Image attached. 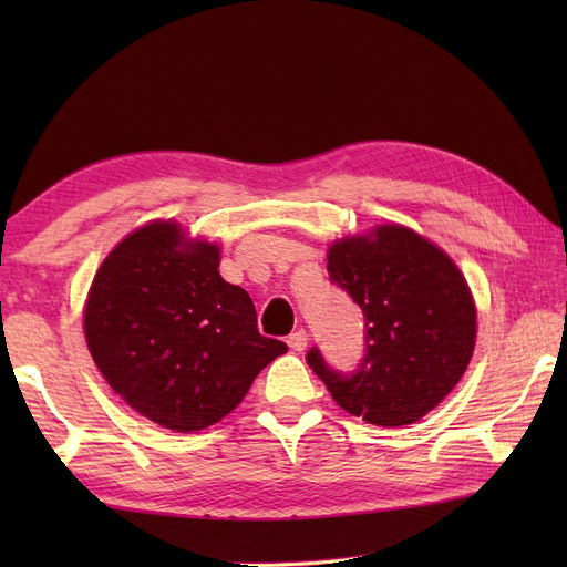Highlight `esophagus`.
Listing matches in <instances>:
<instances>
[{"label": "esophagus", "instance_id": "1", "mask_svg": "<svg viewBox=\"0 0 567 567\" xmlns=\"http://www.w3.org/2000/svg\"><path fill=\"white\" fill-rule=\"evenodd\" d=\"M307 331L299 329V331H292L290 336H287V346L292 348V351H305L307 348Z\"/></svg>", "mask_w": 567, "mask_h": 567}]
</instances>
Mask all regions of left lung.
I'll list each match as a JSON object with an SVG mask.
<instances>
[{"mask_svg": "<svg viewBox=\"0 0 567 567\" xmlns=\"http://www.w3.org/2000/svg\"><path fill=\"white\" fill-rule=\"evenodd\" d=\"M329 277L363 309L365 353L341 372L309 348L307 363L348 414L414 424L449 394L475 348V305L441 248L404 226H380L329 250Z\"/></svg>", "mask_w": 567, "mask_h": 567, "instance_id": "left-lung-1", "label": "left lung"}]
</instances>
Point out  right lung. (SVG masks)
Here are the masks:
<instances>
[{
	"label": "right lung",
	"mask_w": 567,
	"mask_h": 567,
	"mask_svg": "<svg viewBox=\"0 0 567 567\" xmlns=\"http://www.w3.org/2000/svg\"><path fill=\"white\" fill-rule=\"evenodd\" d=\"M84 336L110 388L179 433L224 419L258 372L287 353L282 341L260 336L244 287L219 275V248L185 244L167 221L138 228L106 256Z\"/></svg>",
	"instance_id": "obj_1"
}]
</instances>
